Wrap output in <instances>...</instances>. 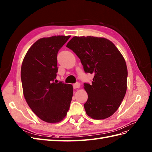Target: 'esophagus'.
Instances as JSON below:
<instances>
[{
  "label": "esophagus",
  "instance_id": "1",
  "mask_svg": "<svg viewBox=\"0 0 152 152\" xmlns=\"http://www.w3.org/2000/svg\"><path fill=\"white\" fill-rule=\"evenodd\" d=\"M73 86L74 89H77V88H79L80 86V84L79 83H77L75 84H74L73 85Z\"/></svg>",
  "mask_w": 152,
  "mask_h": 152
}]
</instances>
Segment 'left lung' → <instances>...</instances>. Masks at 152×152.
<instances>
[{"label":"left lung","instance_id":"obj_1","mask_svg":"<svg viewBox=\"0 0 152 152\" xmlns=\"http://www.w3.org/2000/svg\"><path fill=\"white\" fill-rule=\"evenodd\" d=\"M66 47L80 58L85 72L94 74L92 84H84L86 114L97 120L112 116L127 90V66L119 50L108 39L91 36L73 37Z\"/></svg>","mask_w":152,"mask_h":152}]
</instances>
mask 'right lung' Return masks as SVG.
<instances>
[{
	"label": "right lung",
	"mask_w": 152,
	"mask_h": 152,
	"mask_svg": "<svg viewBox=\"0 0 152 152\" xmlns=\"http://www.w3.org/2000/svg\"><path fill=\"white\" fill-rule=\"evenodd\" d=\"M70 36L40 39L27 51L21 66L23 94L29 108L40 119L49 123L66 117L73 96V86L54 82L57 53Z\"/></svg>",
	"instance_id": "1"
}]
</instances>
